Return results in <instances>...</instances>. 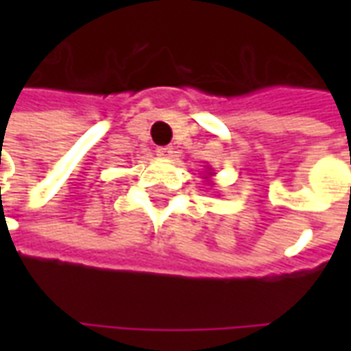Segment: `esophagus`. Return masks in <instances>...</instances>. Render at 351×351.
I'll return each instance as SVG.
<instances>
[{
  "instance_id": "obj_1",
  "label": "esophagus",
  "mask_w": 351,
  "mask_h": 351,
  "mask_svg": "<svg viewBox=\"0 0 351 351\" xmlns=\"http://www.w3.org/2000/svg\"><path fill=\"white\" fill-rule=\"evenodd\" d=\"M173 152H175L173 146H158V148H156V154H158L160 158H171Z\"/></svg>"
}]
</instances>
